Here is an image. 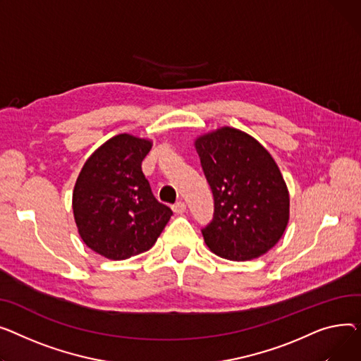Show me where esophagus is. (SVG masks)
Wrapping results in <instances>:
<instances>
[{"label":"esophagus","mask_w":361,"mask_h":361,"mask_svg":"<svg viewBox=\"0 0 361 361\" xmlns=\"http://www.w3.org/2000/svg\"><path fill=\"white\" fill-rule=\"evenodd\" d=\"M173 211H175V213H178V214H182V213H185V211H186V204L183 202V201H179V202H176L173 207Z\"/></svg>","instance_id":"1"}]
</instances>
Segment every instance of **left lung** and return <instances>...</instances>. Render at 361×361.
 <instances>
[{
  "label": "left lung",
  "mask_w": 361,
  "mask_h": 361,
  "mask_svg": "<svg viewBox=\"0 0 361 361\" xmlns=\"http://www.w3.org/2000/svg\"><path fill=\"white\" fill-rule=\"evenodd\" d=\"M194 145L214 197V220L202 228L207 246L228 261L262 257L290 219L279 164L258 140L231 126L197 137Z\"/></svg>",
  "instance_id": "1"
}]
</instances>
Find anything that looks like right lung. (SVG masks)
Wrapping results in <instances>:
<instances>
[{"mask_svg":"<svg viewBox=\"0 0 361 361\" xmlns=\"http://www.w3.org/2000/svg\"><path fill=\"white\" fill-rule=\"evenodd\" d=\"M153 141L119 134L84 163L73 190L78 235L99 255L122 261L153 247L172 217L145 179L141 163Z\"/></svg>","mask_w":361,"mask_h":361,"instance_id":"add662e5","label":"right lung"}]
</instances>
